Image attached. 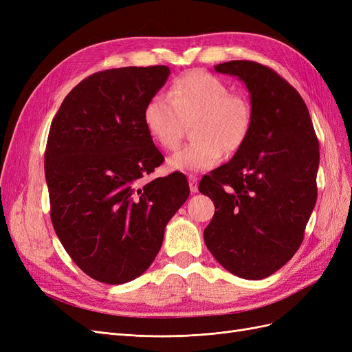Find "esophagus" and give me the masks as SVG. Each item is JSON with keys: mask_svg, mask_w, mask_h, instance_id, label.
<instances>
[{"mask_svg": "<svg viewBox=\"0 0 352 352\" xmlns=\"http://www.w3.org/2000/svg\"><path fill=\"white\" fill-rule=\"evenodd\" d=\"M189 189L190 192H198V177L189 176Z\"/></svg>", "mask_w": 352, "mask_h": 352, "instance_id": "34e87169", "label": "esophagus"}]
</instances>
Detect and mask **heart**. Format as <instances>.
Segmentation results:
<instances>
[{"label":"heart","mask_w":352,"mask_h":352,"mask_svg":"<svg viewBox=\"0 0 352 352\" xmlns=\"http://www.w3.org/2000/svg\"><path fill=\"white\" fill-rule=\"evenodd\" d=\"M144 124L151 140L172 151L182 140L185 123H190L192 142L168 158V167L201 172L216 166L223 153H236L251 129L250 102L233 95L214 74L194 70L179 76L168 95L157 94L144 107Z\"/></svg>","instance_id":"heart-1"}]
</instances>
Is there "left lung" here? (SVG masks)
Here are the masks:
<instances>
[{
	"instance_id": "1",
	"label": "left lung",
	"mask_w": 352,
	"mask_h": 352,
	"mask_svg": "<svg viewBox=\"0 0 352 352\" xmlns=\"http://www.w3.org/2000/svg\"><path fill=\"white\" fill-rule=\"evenodd\" d=\"M214 69L247 85L252 120L230 162L199 182L217 208L204 241L226 270L258 280L289 261L304 239L317 199L318 141L301 95L273 69L247 60Z\"/></svg>"
}]
</instances>
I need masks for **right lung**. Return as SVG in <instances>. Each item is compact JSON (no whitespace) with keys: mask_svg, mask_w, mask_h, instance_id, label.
<instances>
[{"mask_svg":"<svg viewBox=\"0 0 352 352\" xmlns=\"http://www.w3.org/2000/svg\"><path fill=\"white\" fill-rule=\"evenodd\" d=\"M168 74L167 66L94 73L67 94L50 127L52 226L74 264L102 283L131 282L150 267L189 197L182 173L141 180L164 162L142 114Z\"/></svg>","mask_w":352,"mask_h":352,"instance_id":"obj_1","label":"right lung"}]
</instances>
